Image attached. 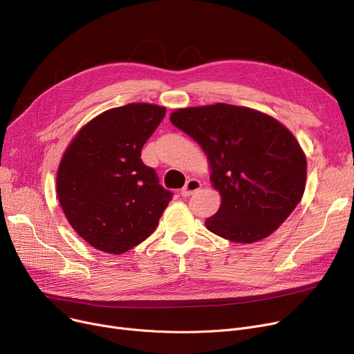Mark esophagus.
Listing matches in <instances>:
<instances>
[{"label":"esophagus","mask_w":354,"mask_h":354,"mask_svg":"<svg viewBox=\"0 0 354 354\" xmlns=\"http://www.w3.org/2000/svg\"><path fill=\"white\" fill-rule=\"evenodd\" d=\"M201 187H202V183H201V180H198V179H189L188 182H187V185H185V187L182 188V191H180V195L182 196H191L192 194H195L196 191H199L201 189Z\"/></svg>","instance_id":"34e87169"}]
</instances>
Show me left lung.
Masks as SVG:
<instances>
[{"label":"left lung","instance_id":"obj_1","mask_svg":"<svg viewBox=\"0 0 354 354\" xmlns=\"http://www.w3.org/2000/svg\"><path fill=\"white\" fill-rule=\"evenodd\" d=\"M174 126L207 153L212 187L221 194L207 228L232 243L267 238L299 205L307 160L290 130L261 111L216 103L171 115Z\"/></svg>","mask_w":354,"mask_h":354}]
</instances>
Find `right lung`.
I'll use <instances>...</instances> for the list:
<instances>
[{"label": "right lung", "instance_id": "add662e5", "mask_svg": "<svg viewBox=\"0 0 354 354\" xmlns=\"http://www.w3.org/2000/svg\"><path fill=\"white\" fill-rule=\"evenodd\" d=\"M165 113V107L147 103L110 109L68 145L57 172V196L73 230L91 247L123 254L156 230L172 192L140 153Z\"/></svg>", "mask_w": 354, "mask_h": 354}]
</instances>
